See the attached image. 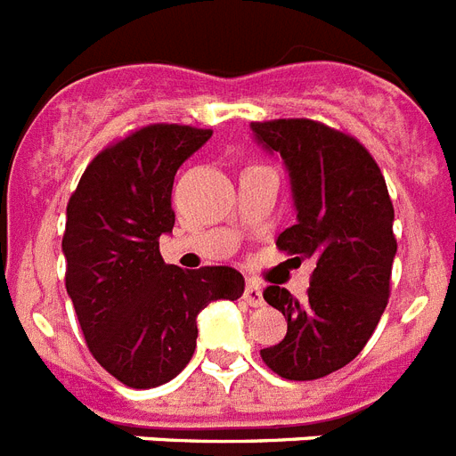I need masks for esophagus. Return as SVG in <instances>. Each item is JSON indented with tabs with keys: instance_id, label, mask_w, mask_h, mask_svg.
<instances>
[{
	"instance_id": "1",
	"label": "esophagus",
	"mask_w": 456,
	"mask_h": 456,
	"mask_svg": "<svg viewBox=\"0 0 456 456\" xmlns=\"http://www.w3.org/2000/svg\"><path fill=\"white\" fill-rule=\"evenodd\" d=\"M243 299H246L250 306H262L265 305V297H262V288L255 283V281H248L246 290H243Z\"/></svg>"
}]
</instances>
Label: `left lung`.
<instances>
[{
    "mask_svg": "<svg viewBox=\"0 0 456 456\" xmlns=\"http://www.w3.org/2000/svg\"><path fill=\"white\" fill-rule=\"evenodd\" d=\"M255 142L283 159L297 222L276 246L312 257L306 299L269 286L288 321L283 342L260 356L276 375L306 382L344 368L375 332L395 257L394 206L375 159L358 140L312 119L250 124Z\"/></svg>",
    "mask_w": 456,
    "mask_h": 456,
    "instance_id": "left-lung-1",
    "label": "left lung"
}]
</instances>
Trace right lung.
<instances>
[{
  "label": "right lung",
  "mask_w": 456,
  "mask_h": 456,
  "mask_svg": "<svg viewBox=\"0 0 456 456\" xmlns=\"http://www.w3.org/2000/svg\"><path fill=\"white\" fill-rule=\"evenodd\" d=\"M213 131L144 126L107 147L84 170L68 203L65 288L95 361L131 388L170 382L191 361L196 316L216 299H239L246 281L232 266L184 272L166 265L177 168Z\"/></svg>",
  "instance_id": "right-lung-1"
}]
</instances>
